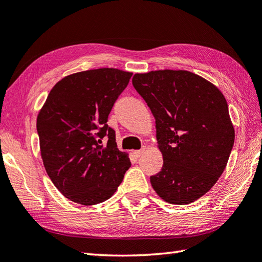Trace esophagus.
Wrapping results in <instances>:
<instances>
[{"label":"esophagus","instance_id":"34e87169","mask_svg":"<svg viewBox=\"0 0 262 262\" xmlns=\"http://www.w3.org/2000/svg\"><path fill=\"white\" fill-rule=\"evenodd\" d=\"M144 151H145V147H143V149H141V150H137L134 152V156L136 157V158H140V157L143 155Z\"/></svg>","mask_w":262,"mask_h":262}]
</instances>
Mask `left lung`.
<instances>
[{
    "label": "left lung",
    "instance_id": "obj_1",
    "mask_svg": "<svg viewBox=\"0 0 262 262\" xmlns=\"http://www.w3.org/2000/svg\"><path fill=\"white\" fill-rule=\"evenodd\" d=\"M133 85L156 119L161 170L150 177L165 202L185 205L204 196L225 170L235 130L225 96L189 71L136 73Z\"/></svg>",
    "mask_w": 262,
    "mask_h": 262
}]
</instances>
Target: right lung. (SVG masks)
Returning <instances> with one entry per match:
<instances>
[{"mask_svg": "<svg viewBox=\"0 0 262 262\" xmlns=\"http://www.w3.org/2000/svg\"><path fill=\"white\" fill-rule=\"evenodd\" d=\"M130 72L97 69L57 82L36 120L47 174L61 194L81 205L105 202L130 167L107 118ZM107 139L102 145V139Z\"/></svg>", "mask_w": 262, "mask_h": 262, "instance_id": "1", "label": "right lung"}]
</instances>
